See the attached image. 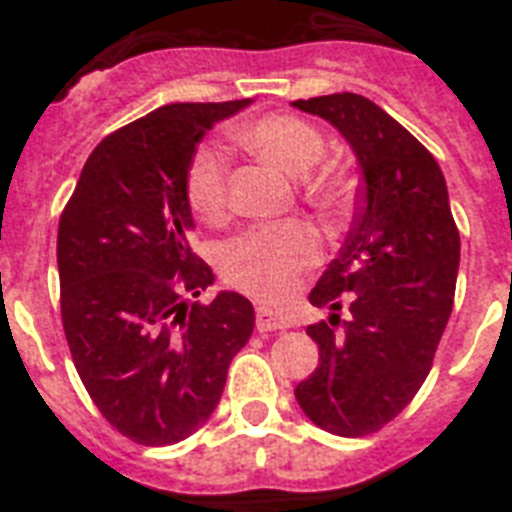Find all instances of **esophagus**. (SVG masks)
Segmentation results:
<instances>
[{"label": "esophagus", "instance_id": "1", "mask_svg": "<svg viewBox=\"0 0 512 512\" xmlns=\"http://www.w3.org/2000/svg\"><path fill=\"white\" fill-rule=\"evenodd\" d=\"M289 321L279 313H273L271 308H257V329L260 332H279V329H287Z\"/></svg>", "mask_w": 512, "mask_h": 512}]
</instances>
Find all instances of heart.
Segmentation results:
<instances>
[{
	"label": "heart",
	"instance_id": "1",
	"mask_svg": "<svg viewBox=\"0 0 512 512\" xmlns=\"http://www.w3.org/2000/svg\"><path fill=\"white\" fill-rule=\"evenodd\" d=\"M233 140L284 175L300 177L324 154V135L300 116L273 114L241 124ZM188 204L201 220L220 223L228 212V159L204 146L185 175ZM305 193L324 209H342L353 196V177L340 164H324L305 180ZM321 241L311 225L255 228L233 239L223 252V276L231 287L263 303H284L300 279L319 263Z\"/></svg>",
	"mask_w": 512,
	"mask_h": 512
}]
</instances>
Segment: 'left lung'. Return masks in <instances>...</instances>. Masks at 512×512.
Instances as JSON below:
<instances>
[{
	"label": "left lung",
	"mask_w": 512,
	"mask_h": 512,
	"mask_svg": "<svg viewBox=\"0 0 512 512\" xmlns=\"http://www.w3.org/2000/svg\"><path fill=\"white\" fill-rule=\"evenodd\" d=\"M292 106L332 124L361 172L353 228L308 295L327 321L308 327L319 366L295 398L321 430L369 436L404 412L433 366L452 313L460 233L438 162L377 103L337 92Z\"/></svg>",
	"instance_id": "8db88e82"
}]
</instances>
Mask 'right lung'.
Segmentation results:
<instances>
[{
	"label": "right lung",
	"mask_w": 512,
	"mask_h": 512,
	"mask_svg": "<svg viewBox=\"0 0 512 512\" xmlns=\"http://www.w3.org/2000/svg\"><path fill=\"white\" fill-rule=\"evenodd\" d=\"M252 100L170 103L111 132L58 225L60 313L84 388L122 436L183 441L209 420L255 308L191 252L185 175L199 140Z\"/></svg>",
	"instance_id": "add662e5"
}]
</instances>
